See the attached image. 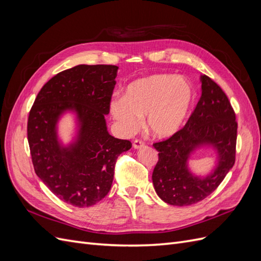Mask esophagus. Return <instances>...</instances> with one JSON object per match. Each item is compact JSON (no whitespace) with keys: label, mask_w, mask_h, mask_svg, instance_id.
<instances>
[{"label":"esophagus","mask_w":261,"mask_h":261,"mask_svg":"<svg viewBox=\"0 0 261 261\" xmlns=\"http://www.w3.org/2000/svg\"><path fill=\"white\" fill-rule=\"evenodd\" d=\"M133 147L135 148V149H140V148L145 147V143H144V141H141V140H138V139H136V140H134V143H133Z\"/></svg>","instance_id":"obj_1"}]
</instances>
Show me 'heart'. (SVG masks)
I'll list each match as a JSON object with an SVG mask.
<instances>
[{
  "label": "heart",
  "mask_w": 261,
  "mask_h": 261,
  "mask_svg": "<svg viewBox=\"0 0 261 261\" xmlns=\"http://www.w3.org/2000/svg\"><path fill=\"white\" fill-rule=\"evenodd\" d=\"M194 103V88L186 78L153 74L132 82L124 97L110 102V113L129 135L145 117V127L156 138H169L186 123Z\"/></svg>",
  "instance_id": "b5f03b06"
}]
</instances>
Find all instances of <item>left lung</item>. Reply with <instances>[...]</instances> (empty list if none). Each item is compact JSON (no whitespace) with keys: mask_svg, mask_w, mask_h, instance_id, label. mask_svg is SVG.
<instances>
[{"mask_svg":"<svg viewBox=\"0 0 261 261\" xmlns=\"http://www.w3.org/2000/svg\"><path fill=\"white\" fill-rule=\"evenodd\" d=\"M201 97L184 128L153 144L159 151L152 173L154 191L172 206H189L206 198L221 184L235 162L238 123L224 91L211 78L200 76ZM216 152V167L209 175L196 176L189 169L191 154L200 147Z\"/></svg>","mask_w":261,"mask_h":261,"instance_id":"8db88e82","label":"left lung"}]
</instances>
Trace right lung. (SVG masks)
<instances>
[{
  "mask_svg": "<svg viewBox=\"0 0 261 261\" xmlns=\"http://www.w3.org/2000/svg\"><path fill=\"white\" fill-rule=\"evenodd\" d=\"M115 65H77L46 83L31 108L27 135L36 174L50 191L78 208L93 206L112 186L117 156L129 140L108 132L105 116L115 87ZM76 117V134L64 145L57 123L65 113Z\"/></svg>",
  "mask_w": 261,
  "mask_h": 261,
  "instance_id": "1",
  "label": "right lung"
}]
</instances>
